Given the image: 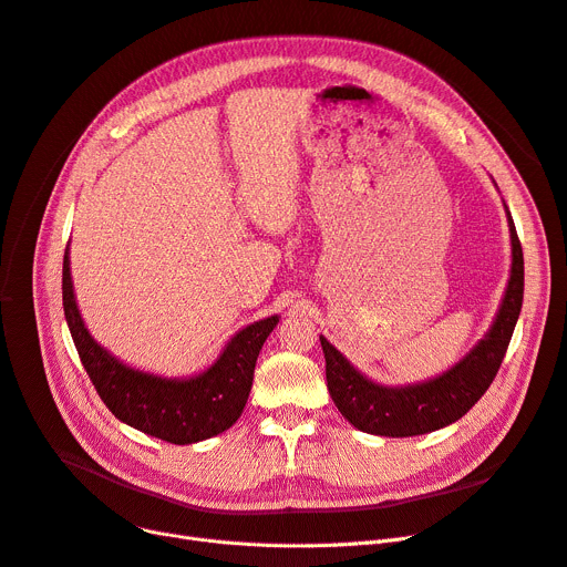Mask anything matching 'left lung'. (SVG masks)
Wrapping results in <instances>:
<instances>
[{
    "label": "left lung",
    "mask_w": 567,
    "mask_h": 567,
    "mask_svg": "<svg viewBox=\"0 0 567 567\" xmlns=\"http://www.w3.org/2000/svg\"><path fill=\"white\" fill-rule=\"evenodd\" d=\"M503 208L511 229V278L487 333L455 365L425 381L379 383L351 365L344 353L319 336L329 393L355 430L393 439L436 432L460 421L489 389L511 344L524 299V255L505 202Z\"/></svg>",
    "instance_id": "obj_1"
}]
</instances>
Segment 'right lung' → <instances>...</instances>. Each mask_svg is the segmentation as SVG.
<instances>
[{
	"instance_id": "1",
	"label": "right lung",
	"mask_w": 567,
	"mask_h": 567,
	"mask_svg": "<svg viewBox=\"0 0 567 567\" xmlns=\"http://www.w3.org/2000/svg\"><path fill=\"white\" fill-rule=\"evenodd\" d=\"M62 293L80 361L114 419L176 445L218 436L238 421L252 389L257 355L280 321L271 315L248 323L227 340L212 365L190 377H165L118 361L89 333L75 301L69 248Z\"/></svg>"
}]
</instances>
